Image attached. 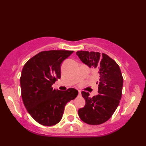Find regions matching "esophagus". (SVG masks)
Segmentation results:
<instances>
[{"label":"esophagus","mask_w":146,"mask_h":146,"mask_svg":"<svg viewBox=\"0 0 146 146\" xmlns=\"http://www.w3.org/2000/svg\"><path fill=\"white\" fill-rule=\"evenodd\" d=\"M78 95L79 96L81 95V92H80V91H78Z\"/></svg>","instance_id":"1"}]
</instances>
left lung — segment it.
Wrapping results in <instances>:
<instances>
[{
  "instance_id": "left-lung-1",
  "label": "left lung",
  "mask_w": 146,
  "mask_h": 146,
  "mask_svg": "<svg viewBox=\"0 0 146 146\" xmlns=\"http://www.w3.org/2000/svg\"><path fill=\"white\" fill-rule=\"evenodd\" d=\"M76 54L83 63L97 71L99 76L97 95L90 97L88 92H82L86 104L78 110V115L88 124H102L110 119L119 104L123 86L122 73L116 62L106 54L84 51Z\"/></svg>"
}]
</instances>
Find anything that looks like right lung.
<instances>
[{
	"label": "right lung",
	"mask_w": 146,
	"mask_h": 146,
	"mask_svg": "<svg viewBox=\"0 0 146 146\" xmlns=\"http://www.w3.org/2000/svg\"><path fill=\"white\" fill-rule=\"evenodd\" d=\"M73 51H42L24 64L20 78L21 96L28 113L40 124L56 125L61 120L64 107L78 94L75 88L60 91L52 88L61 78V63Z\"/></svg>",
	"instance_id": "1"
}]
</instances>
